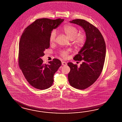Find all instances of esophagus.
<instances>
[{
    "label": "esophagus",
    "mask_w": 122,
    "mask_h": 122,
    "mask_svg": "<svg viewBox=\"0 0 122 122\" xmlns=\"http://www.w3.org/2000/svg\"><path fill=\"white\" fill-rule=\"evenodd\" d=\"M62 65L63 66H66L67 65V63L65 62H62Z\"/></svg>",
    "instance_id": "34e87169"
}]
</instances>
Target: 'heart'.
<instances>
[{
  "label": "heart",
  "mask_w": 122,
  "mask_h": 122,
  "mask_svg": "<svg viewBox=\"0 0 122 122\" xmlns=\"http://www.w3.org/2000/svg\"><path fill=\"white\" fill-rule=\"evenodd\" d=\"M62 31L66 37L70 40H73L74 44L76 45H82L85 41L86 35L83 34H78V29L72 25H66L62 29ZM57 36L56 31L53 30L49 36V41L51 43L55 42ZM61 56L63 58H66L68 52L67 51H62L60 52Z\"/></svg>",
  "instance_id": "obj_1"
}]
</instances>
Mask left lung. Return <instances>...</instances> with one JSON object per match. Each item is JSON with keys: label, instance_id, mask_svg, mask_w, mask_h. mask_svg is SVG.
I'll return each instance as SVG.
<instances>
[{"label": "left lung", "instance_id": "obj_1", "mask_svg": "<svg viewBox=\"0 0 122 122\" xmlns=\"http://www.w3.org/2000/svg\"><path fill=\"white\" fill-rule=\"evenodd\" d=\"M83 28L86 41L83 47L74 56L76 61H83L80 67L72 63H68L70 68L68 79L70 85L79 89L90 87L98 78L102 71L106 55V44L102 35L94 26L85 20L69 21Z\"/></svg>", "mask_w": 122, "mask_h": 122}]
</instances>
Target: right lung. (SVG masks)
<instances>
[{"label": "right lung", "mask_w": 122, "mask_h": 122, "mask_svg": "<svg viewBox=\"0 0 122 122\" xmlns=\"http://www.w3.org/2000/svg\"><path fill=\"white\" fill-rule=\"evenodd\" d=\"M64 19L46 18L36 20L23 32L19 43V63L22 72L29 84L35 88L43 90L50 87L54 75L61 65L54 59L49 64L43 63L41 57L50 46L49 36Z\"/></svg>", "instance_id": "add662e5"}]
</instances>
